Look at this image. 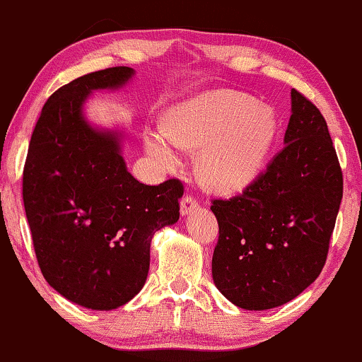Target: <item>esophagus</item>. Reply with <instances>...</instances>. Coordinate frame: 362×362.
I'll return each mask as SVG.
<instances>
[{"instance_id": "esophagus-1", "label": "esophagus", "mask_w": 362, "mask_h": 362, "mask_svg": "<svg viewBox=\"0 0 362 362\" xmlns=\"http://www.w3.org/2000/svg\"><path fill=\"white\" fill-rule=\"evenodd\" d=\"M198 202H197V198L193 197V195H185L182 198V202H180V213L183 216L185 215H190V213H193L195 210H198Z\"/></svg>"}]
</instances>
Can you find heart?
Here are the masks:
<instances>
[{
  "instance_id": "heart-1",
  "label": "heart",
  "mask_w": 362,
  "mask_h": 362,
  "mask_svg": "<svg viewBox=\"0 0 362 362\" xmlns=\"http://www.w3.org/2000/svg\"><path fill=\"white\" fill-rule=\"evenodd\" d=\"M279 136L272 108L236 90H211L169 111L167 132L146 137L149 154L164 167L177 162L174 146L202 149L198 175L213 192L236 193L266 165Z\"/></svg>"
}]
</instances>
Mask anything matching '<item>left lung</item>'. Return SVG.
Here are the masks:
<instances>
[{
  "label": "left lung",
  "instance_id": "obj_1",
  "mask_svg": "<svg viewBox=\"0 0 362 362\" xmlns=\"http://www.w3.org/2000/svg\"><path fill=\"white\" fill-rule=\"evenodd\" d=\"M284 149L230 200H213L220 236L211 274L244 310L293 300L320 276L343 198V172L323 115L297 90Z\"/></svg>",
  "mask_w": 362,
  "mask_h": 362
}]
</instances>
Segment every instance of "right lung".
<instances>
[{
  "label": "right lung",
  "mask_w": 362,
  "mask_h": 362,
  "mask_svg": "<svg viewBox=\"0 0 362 362\" xmlns=\"http://www.w3.org/2000/svg\"><path fill=\"white\" fill-rule=\"evenodd\" d=\"M134 75L111 67L60 86L30 136L23 200L40 272L70 302L113 310L139 293L151 239L177 223L180 180L144 185L128 172L119 131L83 116L91 91L116 90Z\"/></svg>",
  "instance_id": "obj_1"
}]
</instances>
